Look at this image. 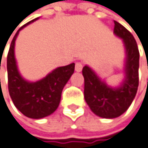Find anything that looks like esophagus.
<instances>
[{"label":"esophagus","mask_w":148,"mask_h":148,"mask_svg":"<svg viewBox=\"0 0 148 148\" xmlns=\"http://www.w3.org/2000/svg\"><path fill=\"white\" fill-rule=\"evenodd\" d=\"M82 70V64L81 62H77L75 64V71L76 72H81Z\"/></svg>","instance_id":"1"}]
</instances>
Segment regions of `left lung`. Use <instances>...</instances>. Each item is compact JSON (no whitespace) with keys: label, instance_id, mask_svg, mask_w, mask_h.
Segmentation results:
<instances>
[{"label":"left lung","instance_id":"8db88e82","mask_svg":"<svg viewBox=\"0 0 148 148\" xmlns=\"http://www.w3.org/2000/svg\"><path fill=\"white\" fill-rule=\"evenodd\" d=\"M114 34L123 40L125 51V78L120 86H109L87 65L82 69L85 101L93 113L103 119H115L125 113L132 104L139 86L138 45L129 30L118 22L114 21Z\"/></svg>","mask_w":148,"mask_h":148}]
</instances>
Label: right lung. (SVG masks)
Returning <instances> with one entry per match:
<instances>
[{
    "instance_id": "add662e5",
    "label": "right lung",
    "mask_w": 148,
    "mask_h": 148,
    "mask_svg": "<svg viewBox=\"0 0 148 148\" xmlns=\"http://www.w3.org/2000/svg\"><path fill=\"white\" fill-rule=\"evenodd\" d=\"M38 19V17L27 23L17 30L7 58L8 87L10 97L20 112L27 118L34 119L45 118L57 110L63 88L75 71V63H72L55 68L37 82H29L21 75L15 57L16 39L22 29Z\"/></svg>"
}]
</instances>
